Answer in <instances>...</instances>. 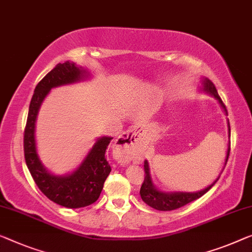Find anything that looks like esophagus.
<instances>
[{
  "instance_id": "34e87169",
  "label": "esophagus",
  "mask_w": 252,
  "mask_h": 252,
  "mask_svg": "<svg viewBox=\"0 0 252 252\" xmlns=\"http://www.w3.org/2000/svg\"><path fill=\"white\" fill-rule=\"evenodd\" d=\"M138 140V132L136 129L127 130L123 132L115 141V147L121 155V162L127 163L131 159V153H132L133 146Z\"/></svg>"
}]
</instances>
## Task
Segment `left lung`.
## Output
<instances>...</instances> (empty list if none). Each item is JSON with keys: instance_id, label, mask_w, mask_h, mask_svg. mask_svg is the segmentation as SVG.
<instances>
[{"instance_id": "8db88e82", "label": "left lung", "mask_w": 252, "mask_h": 252, "mask_svg": "<svg viewBox=\"0 0 252 252\" xmlns=\"http://www.w3.org/2000/svg\"><path fill=\"white\" fill-rule=\"evenodd\" d=\"M202 90L205 93L209 94L215 97V98L219 100V103L220 104V106L223 107V110L225 111V113L227 114V110L225 107L224 103L220 99V97L219 96V93H217V89L215 88V85L213 84L209 79L205 78L202 79ZM228 126V134H230L231 130H230V123H227ZM228 155H230V146H228L227 153H226V158H225V165H226V162L228 159ZM145 180L144 183L140 188V196L141 199L144 200L146 204L150 207L155 208L157 210H163V212H167V210H174L178 209L182 206H185L189 202L196 200V199L200 198L201 196L207 192V191L212 188L214 185H215L217 180L220 178L216 179V181H214V183L208 186L207 188H205L204 190L197 191V192H164V191H160L157 189V188L154 186V183L152 181V175H150V168H149V164L147 160H145Z\"/></svg>"}]
</instances>
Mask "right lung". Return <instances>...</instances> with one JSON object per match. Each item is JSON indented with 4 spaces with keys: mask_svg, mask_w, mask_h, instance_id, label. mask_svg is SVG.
<instances>
[{
    "mask_svg": "<svg viewBox=\"0 0 252 252\" xmlns=\"http://www.w3.org/2000/svg\"><path fill=\"white\" fill-rule=\"evenodd\" d=\"M89 72L76 63H59L36 86L29 105L27 125L24 136L25 159L33 181L50 200L66 208H81L89 206L99 198L103 186L111 172L105 158V152L113 138L97 139L88 155L72 173L54 175L45 168L37 154L35 127L40 105L52 88L86 80Z\"/></svg>",
    "mask_w": 252,
    "mask_h": 252,
    "instance_id": "1",
    "label": "right lung"
}]
</instances>
